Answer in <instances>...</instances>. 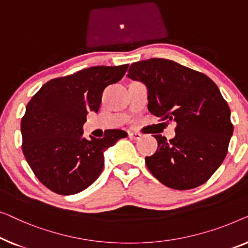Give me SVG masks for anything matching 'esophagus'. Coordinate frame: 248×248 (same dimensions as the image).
I'll return each instance as SVG.
<instances>
[{"mask_svg": "<svg viewBox=\"0 0 248 248\" xmlns=\"http://www.w3.org/2000/svg\"><path fill=\"white\" fill-rule=\"evenodd\" d=\"M128 136H129V138L134 139V140H139V139L141 138V135L138 134V132H129Z\"/></svg>", "mask_w": 248, "mask_h": 248, "instance_id": "obj_1", "label": "esophagus"}]
</instances>
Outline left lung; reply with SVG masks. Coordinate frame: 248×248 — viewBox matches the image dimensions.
<instances>
[{
	"mask_svg": "<svg viewBox=\"0 0 248 248\" xmlns=\"http://www.w3.org/2000/svg\"><path fill=\"white\" fill-rule=\"evenodd\" d=\"M127 78L147 88L149 112L176 124L170 140L154 136L157 151L145 158L149 172L175 190L207 182L224 162L233 131L218 86L207 75L162 58L134 62Z\"/></svg>",
	"mask_w": 248,
	"mask_h": 248,
	"instance_id": "left-lung-1",
	"label": "left lung"
}]
</instances>
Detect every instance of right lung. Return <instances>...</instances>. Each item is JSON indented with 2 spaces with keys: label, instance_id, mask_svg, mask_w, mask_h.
I'll return each instance as SVG.
<instances>
[{
  "label": "right lung",
  "instance_id": "add662e5",
  "mask_svg": "<svg viewBox=\"0 0 248 248\" xmlns=\"http://www.w3.org/2000/svg\"><path fill=\"white\" fill-rule=\"evenodd\" d=\"M128 65L94 66L41 86L21 120L22 152L38 180L69 195L89 187L102 172L104 152L128 134L107 130L103 138L83 136L90 111L97 113L107 86L124 78Z\"/></svg>",
  "mask_w": 248,
  "mask_h": 248
}]
</instances>
